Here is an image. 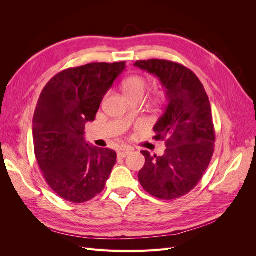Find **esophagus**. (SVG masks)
I'll list each match as a JSON object with an SVG mask.
<instances>
[{
    "mask_svg": "<svg viewBox=\"0 0 256 256\" xmlns=\"http://www.w3.org/2000/svg\"><path fill=\"white\" fill-rule=\"evenodd\" d=\"M131 152H132V150L128 148V147H127V148H122L118 152V158H126Z\"/></svg>",
    "mask_w": 256,
    "mask_h": 256,
    "instance_id": "34e87169",
    "label": "esophagus"
}]
</instances>
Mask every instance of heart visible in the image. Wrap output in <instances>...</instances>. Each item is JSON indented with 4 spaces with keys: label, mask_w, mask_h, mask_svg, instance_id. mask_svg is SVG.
Wrapping results in <instances>:
<instances>
[{
    "label": "heart",
    "mask_w": 256,
    "mask_h": 256,
    "mask_svg": "<svg viewBox=\"0 0 256 256\" xmlns=\"http://www.w3.org/2000/svg\"><path fill=\"white\" fill-rule=\"evenodd\" d=\"M122 88L126 96L130 99L134 97H144L146 90L150 88V84L142 76H131L122 82Z\"/></svg>",
    "instance_id": "1"
}]
</instances>
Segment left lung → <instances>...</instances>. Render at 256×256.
Returning <instances> with one entry per match:
<instances>
[{
	"instance_id": "obj_1",
	"label": "left lung",
	"mask_w": 256,
	"mask_h": 256,
	"mask_svg": "<svg viewBox=\"0 0 256 256\" xmlns=\"http://www.w3.org/2000/svg\"><path fill=\"white\" fill-rule=\"evenodd\" d=\"M134 66L158 76L168 100L154 127V138L164 140L166 150L159 157L141 152L145 164L138 182L158 198H178L196 187L210 164L216 138L210 102L187 67L166 60H136Z\"/></svg>"
}]
</instances>
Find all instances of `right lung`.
I'll return each mask as SVG.
<instances>
[{
  "mask_svg": "<svg viewBox=\"0 0 256 256\" xmlns=\"http://www.w3.org/2000/svg\"><path fill=\"white\" fill-rule=\"evenodd\" d=\"M125 63L68 68L53 76L38 99L33 118L35 156L50 188L68 202L80 204L98 196L112 172L116 152L90 145L84 130Z\"/></svg>",
  "mask_w": 256,
  "mask_h": 256,
  "instance_id": "1",
  "label": "right lung"
}]
</instances>
